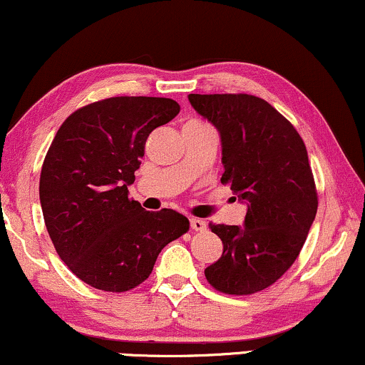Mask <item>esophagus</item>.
Masks as SVG:
<instances>
[{"label": "esophagus", "instance_id": "1", "mask_svg": "<svg viewBox=\"0 0 365 365\" xmlns=\"http://www.w3.org/2000/svg\"><path fill=\"white\" fill-rule=\"evenodd\" d=\"M190 226H192V230L194 231H199V232H202V231H205L207 230V225H205V221H202V219H192L190 221Z\"/></svg>", "mask_w": 365, "mask_h": 365}]
</instances>
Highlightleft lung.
Here are the masks:
<instances>
[{
    "instance_id": "8db88e82",
    "label": "left lung",
    "mask_w": 365,
    "mask_h": 365,
    "mask_svg": "<svg viewBox=\"0 0 365 365\" xmlns=\"http://www.w3.org/2000/svg\"><path fill=\"white\" fill-rule=\"evenodd\" d=\"M188 100L221 134V183L248 202L243 227L209 225L225 250L205 269V279L231 296L260 292L299 257L318 210L304 140L282 113L255 95L190 93Z\"/></svg>"
}]
</instances>
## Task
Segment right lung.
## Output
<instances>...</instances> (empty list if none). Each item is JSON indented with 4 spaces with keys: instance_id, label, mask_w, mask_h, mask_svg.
Here are the masks:
<instances>
[{
    "instance_id": "add662e5",
    "label": "right lung",
    "mask_w": 365,
    "mask_h": 365,
    "mask_svg": "<svg viewBox=\"0 0 365 365\" xmlns=\"http://www.w3.org/2000/svg\"><path fill=\"white\" fill-rule=\"evenodd\" d=\"M178 112L171 98L112 96L74 110L54 135L38 185L43 221L61 260L91 287H138L190 227L171 209L144 210L127 190L148 135Z\"/></svg>"
}]
</instances>
